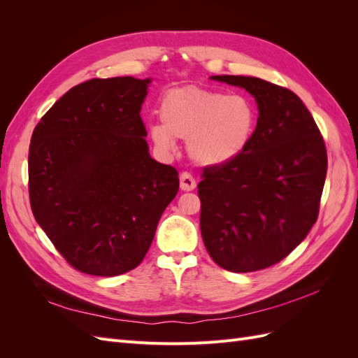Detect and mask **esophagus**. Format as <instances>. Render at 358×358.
I'll use <instances>...</instances> for the list:
<instances>
[{"label":"esophagus","mask_w":358,"mask_h":358,"mask_svg":"<svg viewBox=\"0 0 358 358\" xmlns=\"http://www.w3.org/2000/svg\"><path fill=\"white\" fill-rule=\"evenodd\" d=\"M196 187H197V182H196V179H194L191 173L183 171L180 175V188L183 191H192V189H196Z\"/></svg>","instance_id":"obj_1"}]
</instances>
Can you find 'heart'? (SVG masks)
Masks as SVG:
<instances>
[{"label":"heart","instance_id":"obj_1","mask_svg":"<svg viewBox=\"0 0 358 358\" xmlns=\"http://www.w3.org/2000/svg\"><path fill=\"white\" fill-rule=\"evenodd\" d=\"M159 117L162 124L149 127L152 142L167 152L175 149V137L187 140L188 154L201 166H222L239 157L257 121L245 96L194 85L166 92Z\"/></svg>","mask_w":358,"mask_h":358}]
</instances>
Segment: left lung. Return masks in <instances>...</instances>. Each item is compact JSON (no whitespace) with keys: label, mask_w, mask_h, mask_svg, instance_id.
I'll use <instances>...</instances> for the list:
<instances>
[{"label":"left lung","mask_w":358,"mask_h":358,"mask_svg":"<svg viewBox=\"0 0 358 358\" xmlns=\"http://www.w3.org/2000/svg\"><path fill=\"white\" fill-rule=\"evenodd\" d=\"M254 95L258 119L243 152L206 166L200 230L213 262L230 272L279 263L308 236L320 212L327 150L299 96L251 76H212Z\"/></svg>","instance_id":"left-lung-1"}]
</instances>
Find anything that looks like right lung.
<instances>
[{"label":"right lung","instance_id":"obj_1","mask_svg":"<svg viewBox=\"0 0 358 358\" xmlns=\"http://www.w3.org/2000/svg\"><path fill=\"white\" fill-rule=\"evenodd\" d=\"M149 83L125 76L73 86L32 133V213L82 273L116 276L136 268L179 191L178 170L149 155L140 116Z\"/></svg>","mask_w":358,"mask_h":358}]
</instances>
